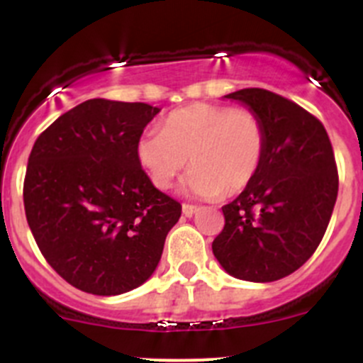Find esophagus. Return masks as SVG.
<instances>
[{"label":"esophagus","instance_id":"esophagus-1","mask_svg":"<svg viewBox=\"0 0 363 363\" xmlns=\"http://www.w3.org/2000/svg\"><path fill=\"white\" fill-rule=\"evenodd\" d=\"M196 211H199V207H196V205L182 203V212H184V216H188V218H191L193 214H196Z\"/></svg>","mask_w":363,"mask_h":363}]
</instances>
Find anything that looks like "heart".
<instances>
[{
    "mask_svg": "<svg viewBox=\"0 0 363 363\" xmlns=\"http://www.w3.org/2000/svg\"><path fill=\"white\" fill-rule=\"evenodd\" d=\"M267 151V131L250 108L193 104L168 113L161 130L145 131L137 158L152 184L168 189L191 163L188 189L203 199L232 196L255 181Z\"/></svg>",
    "mask_w": 363,
    "mask_h": 363,
    "instance_id": "b5f03b06",
    "label": "heart"
}]
</instances>
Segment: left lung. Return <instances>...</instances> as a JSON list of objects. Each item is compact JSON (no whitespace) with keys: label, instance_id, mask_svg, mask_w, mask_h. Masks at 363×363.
Segmentation results:
<instances>
[{"label":"left lung","instance_id":"obj_1","mask_svg":"<svg viewBox=\"0 0 363 363\" xmlns=\"http://www.w3.org/2000/svg\"><path fill=\"white\" fill-rule=\"evenodd\" d=\"M225 98L262 119L267 151L255 181L223 207L225 226L212 252L237 279H283L327 232L339 191L334 149L321 121L281 94L250 87Z\"/></svg>","mask_w":363,"mask_h":363}]
</instances>
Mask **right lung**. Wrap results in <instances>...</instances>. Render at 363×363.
<instances>
[{"mask_svg": "<svg viewBox=\"0 0 363 363\" xmlns=\"http://www.w3.org/2000/svg\"><path fill=\"white\" fill-rule=\"evenodd\" d=\"M160 112L94 98L40 133L28 160L24 211L36 246L67 283L121 295L151 277L181 203L152 186L138 138Z\"/></svg>", "mask_w": 363, "mask_h": 363, "instance_id": "right-lung-1", "label": "right lung"}]
</instances>
